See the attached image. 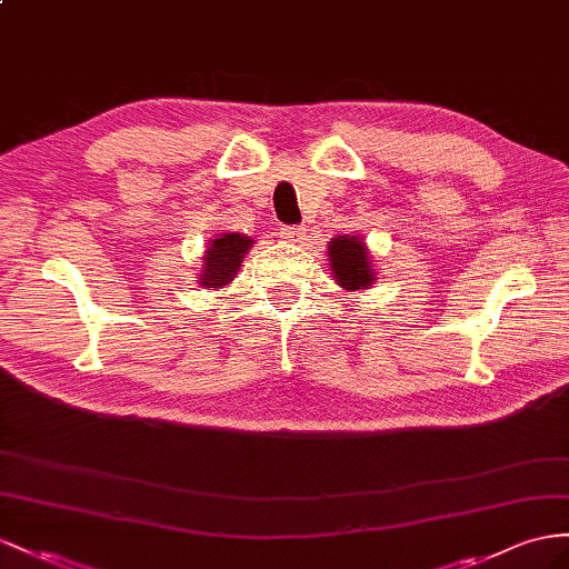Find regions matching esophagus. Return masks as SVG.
I'll return each instance as SVG.
<instances>
[{
    "label": "esophagus",
    "instance_id": "obj_1",
    "mask_svg": "<svg viewBox=\"0 0 569 569\" xmlns=\"http://www.w3.org/2000/svg\"><path fill=\"white\" fill-rule=\"evenodd\" d=\"M305 230L302 226H283L281 228V238L283 240H288V242H302L305 240Z\"/></svg>",
    "mask_w": 569,
    "mask_h": 569
}]
</instances>
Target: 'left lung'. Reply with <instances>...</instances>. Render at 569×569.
<instances>
[{
	"label": "left lung",
	"instance_id": "8db88e82",
	"mask_svg": "<svg viewBox=\"0 0 569 569\" xmlns=\"http://www.w3.org/2000/svg\"><path fill=\"white\" fill-rule=\"evenodd\" d=\"M329 264L333 279L348 293L366 290L375 283L368 247L356 236H339L329 242Z\"/></svg>",
	"mask_w": 569,
	"mask_h": 569
}]
</instances>
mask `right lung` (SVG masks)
Instances as JSON below:
<instances>
[{
  "mask_svg": "<svg viewBox=\"0 0 569 569\" xmlns=\"http://www.w3.org/2000/svg\"><path fill=\"white\" fill-rule=\"evenodd\" d=\"M252 238L240 236V232H223L216 240L209 242V250L203 254V264H201V279L199 283L207 288H223L232 279H236L238 269L242 267L244 254L250 252Z\"/></svg>",
  "mask_w": 569,
  "mask_h": 569,
  "instance_id": "add662e5",
  "label": "right lung"
}]
</instances>
